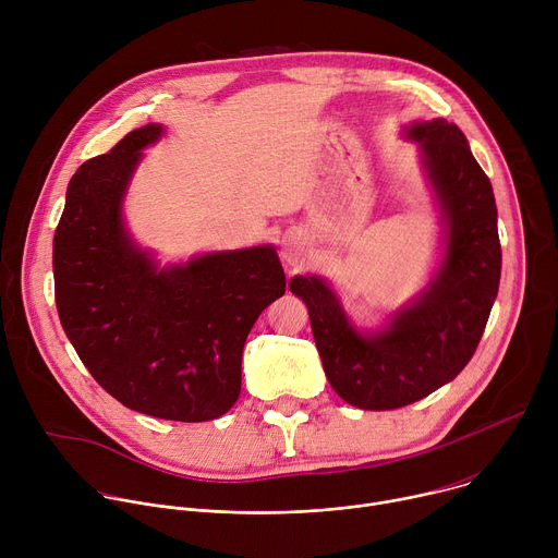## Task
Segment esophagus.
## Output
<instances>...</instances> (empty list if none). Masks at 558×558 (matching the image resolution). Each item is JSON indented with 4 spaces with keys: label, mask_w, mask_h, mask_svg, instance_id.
<instances>
[{
    "label": "esophagus",
    "mask_w": 558,
    "mask_h": 558,
    "mask_svg": "<svg viewBox=\"0 0 558 558\" xmlns=\"http://www.w3.org/2000/svg\"><path fill=\"white\" fill-rule=\"evenodd\" d=\"M300 250L293 245V243H284L282 247V258L289 263V265H298L300 263Z\"/></svg>",
    "instance_id": "1"
}]
</instances>
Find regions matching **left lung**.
<instances>
[{
  "label": "left lung",
  "instance_id": "left-lung-1",
  "mask_svg": "<svg viewBox=\"0 0 558 558\" xmlns=\"http://www.w3.org/2000/svg\"><path fill=\"white\" fill-rule=\"evenodd\" d=\"M422 143L424 166L448 220L446 260L422 298L392 325L364 338L320 278H293L308 306L317 353L333 390L351 407H409L454 379L474 355L501 278V243L490 179L474 161L463 132L444 119L409 132Z\"/></svg>",
  "mask_w": 558,
  "mask_h": 558
}]
</instances>
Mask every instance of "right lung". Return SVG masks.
<instances>
[{
	"instance_id": "obj_1",
	"label": "right lung",
	"mask_w": 558,
	"mask_h": 558,
	"mask_svg": "<svg viewBox=\"0 0 558 558\" xmlns=\"http://www.w3.org/2000/svg\"><path fill=\"white\" fill-rule=\"evenodd\" d=\"M149 123L74 172L52 241L54 302L78 360L123 407L174 422L225 415L241 395L245 340L284 293L271 247L156 271L121 222Z\"/></svg>"
}]
</instances>
